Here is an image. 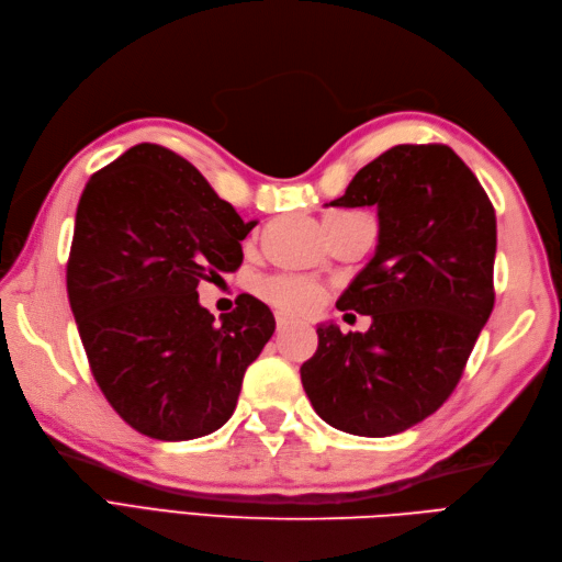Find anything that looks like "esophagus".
Instances as JSON below:
<instances>
[{
  "label": "esophagus",
  "instance_id": "1",
  "mask_svg": "<svg viewBox=\"0 0 562 562\" xmlns=\"http://www.w3.org/2000/svg\"><path fill=\"white\" fill-rule=\"evenodd\" d=\"M291 323H293V321H291V316H285V314H277V328H279V330H285L288 326H291Z\"/></svg>",
  "mask_w": 562,
  "mask_h": 562
}]
</instances>
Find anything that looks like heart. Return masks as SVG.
I'll use <instances>...</instances> for the list:
<instances>
[{
  "label": "heart",
  "mask_w": 562,
  "mask_h": 562,
  "mask_svg": "<svg viewBox=\"0 0 562 562\" xmlns=\"http://www.w3.org/2000/svg\"><path fill=\"white\" fill-rule=\"evenodd\" d=\"M351 213H328L323 217V229H330L337 225L339 220L349 217ZM262 295L274 304L277 310L285 314H312L321 307V302L326 300V291L323 285L307 277H295V274H283V277H271L262 283Z\"/></svg>",
  "instance_id": "b5f03b06"
}]
</instances>
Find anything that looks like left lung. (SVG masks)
Returning a JSON list of instances; mask_svg holds the SVG:
<instances>
[{"instance_id": "left-lung-1", "label": "left lung", "mask_w": 562, "mask_h": 562, "mask_svg": "<svg viewBox=\"0 0 562 562\" xmlns=\"http://www.w3.org/2000/svg\"><path fill=\"white\" fill-rule=\"evenodd\" d=\"M330 203L378 206L375 255L337 300L372 323H321L302 386L330 427L394 436L448 401L495 307V209L448 145L391 147Z\"/></svg>"}]
</instances>
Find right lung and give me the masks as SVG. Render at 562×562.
Instances as JSON below:
<instances>
[{"mask_svg":"<svg viewBox=\"0 0 562 562\" xmlns=\"http://www.w3.org/2000/svg\"><path fill=\"white\" fill-rule=\"evenodd\" d=\"M255 225L161 145H135L87 182L67 297L100 391L135 431L192 440L232 417L274 314L239 295L217 323L196 285L239 269Z\"/></svg>","mask_w":562,"mask_h":562,"instance_id":"right-lung-1","label":"right lung"}]
</instances>
